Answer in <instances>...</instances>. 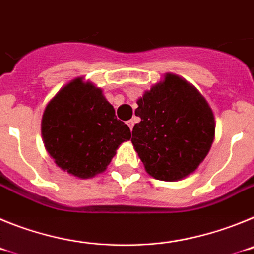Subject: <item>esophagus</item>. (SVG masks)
<instances>
[{
	"instance_id": "1",
	"label": "esophagus",
	"mask_w": 254,
	"mask_h": 254,
	"mask_svg": "<svg viewBox=\"0 0 254 254\" xmlns=\"http://www.w3.org/2000/svg\"><path fill=\"white\" fill-rule=\"evenodd\" d=\"M127 125H128L129 129H131V131H132V128H133V126H134V121L133 120L128 121V122H127Z\"/></svg>"
}]
</instances>
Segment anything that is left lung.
Here are the masks:
<instances>
[{
	"instance_id": "8db88e82",
	"label": "left lung",
	"mask_w": 254,
	"mask_h": 254,
	"mask_svg": "<svg viewBox=\"0 0 254 254\" xmlns=\"http://www.w3.org/2000/svg\"><path fill=\"white\" fill-rule=\"evenodd\" d=\"M141 118L132 131V145L150 176L179 181L206 158L214 142L215 118L193 85L173 73L137 100Z\"/></svg>"
}]
</instances>
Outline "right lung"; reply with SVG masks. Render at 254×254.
Here are the masks:
<instances>
[{
	"label": "right lung",
	"instance_id": "obj_1",
	"mask_svg": "<svg viewBox=\"0 0 254 254\" xmlns=\"http://www.w3.org/2000/svg\"><path fill=\"white\" fill-rule=\"evenodd\" d=\"M42 137L61 169L86 179L107 169L121 143L131 138V131L117 120L102 89L77 77L47 104Z\"/></svg>",
	"mask_w": 254,
	"mask_h": 254
}]
</instances>
